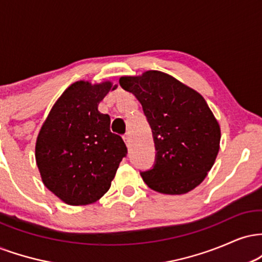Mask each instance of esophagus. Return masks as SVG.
I'll list each match as a JSON object with an SVG mask.
<instances>
[{"instance_id": "34e87169", "label": "esophagus", "mask_w": 262, "mask_h": 262, "mask_svg": "<svg viewBox=\"0 0 262 262\" xmlns=\"http://www.w3.org/2000/svg\"><path fill=\"white\" fill-rule=\"evenodd\" d=\"M123 140H124V143L127 144V146H129V144H130V135H129L128 133L123 135Z\"/></svg>"}]
</instances>
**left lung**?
Masks as SVG:
<instances>
[{
  "label": "left lung",
  "instance_id": "1",
  "mask_svg": "<svg viewBox=\"0 0 262 262\" xmlns=\"http://www.w3.org/2000/svg\"><path fill=\"white\" fill-rule=\"evenodd\" d=\"M122 89L141 103L155 143L152 169L140 172L150 188L183 194L196 188L219 151L221 128L204 98L161 71L123 76Z\"/></svg>",
  "mask_w": 262,
  "mask_h": 262
}]
</instances>
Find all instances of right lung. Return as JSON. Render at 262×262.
<instances>
[{
    "mask_svg": "<svg viewBox=\"0 0 262 262\" xmlns=\"http://www.w3.org/2000/svg\"><path fill=\"white\" fill-rule=\"evenodd\" d=\"M112 82L77 81L65 90L41 125L35 160L49 191L71 206L96 202L110 189L128 150L111 132V118L98 103Z\"/></svg>",
    "mask_w": 262,
    "mask_h": 262,
    "instance_id": "add662e5",
    "label": "right lung"
}]
</instances>
